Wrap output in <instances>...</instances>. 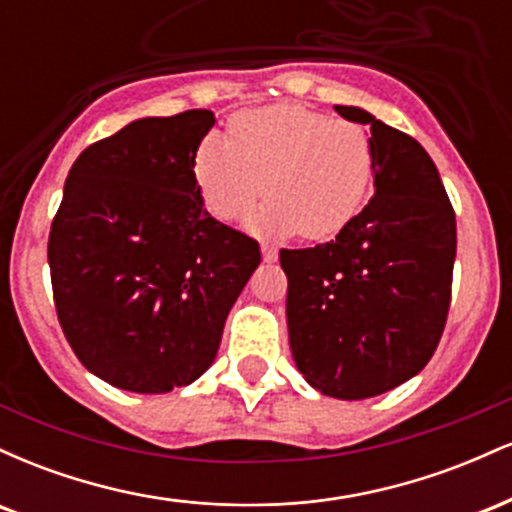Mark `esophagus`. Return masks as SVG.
<instances>
[{"instance_id": "esophagus-1", "label": "esophagus", "mask_w": 512, "mask_h": 512, "mask_svg": "<svg viewBox=\"0 0 512 512\" xmlns=\"http://www.w3.org/2000/svg\"><path fill=\"white\" fill-rule=\"evenodd\" d=\"M260 248H262V260H264V262H274L276 255H279L274 245H269V243H262Z\"/></svg>"}]
</instances>
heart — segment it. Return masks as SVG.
Segmentation results:
<instances>
[{
	"instance_id": "obj_1",
	"label": "heart",
	"mask_w": 512,
	"mask_h": 512,
	"mask_svg": "<svg viewBox=\"0 0 512 512\" xmlns=\"http://www.w3.org/2000/svg\"><path fill=\"white\" fill-rule=\"evenodd\" d=\"M375 173L373 142L361 125L276 103L243 110L228 139L209 132L197 144L192 178L214 219L236 221L269 197L250 226L272 236L322 240L339 233L366 202Z\"/></svg>"
}]
</instances>
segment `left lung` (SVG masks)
Returning a JSON list of instances; mask_svg holds the SVG:
<instances>
[{
  "instance_id": "left-lung-1",
  "label": "left lung",
  "mask_w": 512,
  "mask_h": 512,
  "mask_svg": "<svg viewBox=\"0 0 512 512\" xmlns=\"http://www.w3.org/2000/svg\"><path fill=\"white\" fill-rule=\"evenodd\" d=\"M370 127L375 195L330 243L281 250L293 361L315 390L366 399L431 361L450 308L455 211L436 163L409 134L354 105Z\"/></svg>"
}]
</instances>
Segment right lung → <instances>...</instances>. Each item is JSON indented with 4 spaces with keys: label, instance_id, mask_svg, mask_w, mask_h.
Wrapping results in <instances>:
<instances>
[{
    "label": "right lung",
    "instance_id": "add662e5",
    "mask_svg": "<svg viewBox=\"0 0 512 512\" xmlns=\"http://www.w3.org/2000/svg\"><path fill=\"white\" fill-rule=\"evenodd\" d=\"M211 127V110L134 120L64 182L48 240L57 317L76 358L120 390L195 383L262 260L199 197L192 158Z\"/></svg>",
    "mask_w": 512,
    "mask_h": 512
}]
</instances>
